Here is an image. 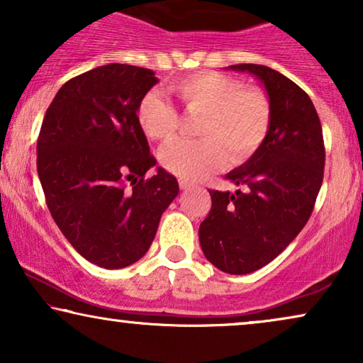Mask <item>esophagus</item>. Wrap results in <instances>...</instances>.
Masks as SVG:
<instances>
[{
    "label": "esophagus",
    "mask_w": 363,
    "mask_h": 363,
    "mask_svg": "<svg viewBox=\"0 0 363 363\" xmlns=\"http://www.w3.org/2000/svg\"><path fill=\"white\" fill-rule=\"evenodd\" d=\"M178 185H180L182 190H190V188L193 186V183H190L188 180H182L180 178V180H178Z\"/></svg>",
    "instance_id": "34e87169"
}]
</instances>
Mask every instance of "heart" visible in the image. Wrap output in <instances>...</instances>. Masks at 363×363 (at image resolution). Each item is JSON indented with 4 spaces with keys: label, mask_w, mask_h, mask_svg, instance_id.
I'll return each mask as SVG.
<instances>
[{
    "label": "heart",
    "mask_w": 363,
    "mask_h": 363,
    "mask_svg": "<svg viewBox=\"0 0 363 363\" xmlns=\"http://www.w3.org/2000/svg\"><path fill=\"white\" fill-rule=\"evenodd\" d=\"M188 112L200 113L196 140H175L160 152L167 172L182 180L215 172L230 162L255 155L269 135L272 102L266 91L242 86L235 76L215 71L193 72L168 86ZM137 123L150 140L165 142L178 127V112L160 94L148 92L137 106Z\"/></svg>",
    "instance_id": "1"
}]
</instances>
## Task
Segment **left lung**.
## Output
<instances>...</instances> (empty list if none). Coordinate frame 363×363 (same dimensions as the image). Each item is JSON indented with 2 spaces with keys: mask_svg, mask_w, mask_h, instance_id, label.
Masks as SVG:
<instances>
[{
  "mask_svg": "<svg viewBox=\"0 0 363 363\" xmlns=\"http://www.w3.org/2000/svg\"><path fill=\"white\" fill-rule=\"evenodd\" d=\"M264 84L272 125L262 147L228 180L240 190H210L211 210L200 225L206 259L228 274L266 266L299 235L324 180L325 147L311 97L274 69L235 64Z\"/></svg>",
  "mask_w": 363,
  "mask_h": 363,
  "instance_id": "8db88e82",
  "label": "left lung"
}]
</instances>
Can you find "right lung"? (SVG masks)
Wrapping results in <instances>:
<instances>
[{"instance_id":"add662e5","label":"right lung","mask_w":363,"mask_h":363,"mask_svg":"<svg viewBox=\"0 0 363 363\" xmlns=\"http://www.w3.org/2000/svg\"><path fill=\"white\" fill-rule=\"evenodd\" d=\"M155 72L107 64L59 89L38 137V175L51 215L79 255L106 269L140 259L178 182L155 165L137 123Z\"/></svg>"}]
</instances>
